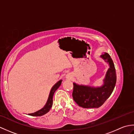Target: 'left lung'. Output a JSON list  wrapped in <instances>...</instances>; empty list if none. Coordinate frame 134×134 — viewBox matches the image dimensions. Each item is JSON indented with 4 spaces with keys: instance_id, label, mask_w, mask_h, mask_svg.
Returning a JSON list of instances; mask_svg holds the SVG:
<instances>
[{
    "instance_id": "8db88e82",
    "label": "left lung",
    "mask_w": 134,
    "mask_h": 134,
    "mask_svg": "<svg viewBox=\"0 0 134 134\" xmlns=\"http://www.w3.org/2000/svg\"><path fill=\"white\" fill-rule=\"evenodd\" d=\"M101 57L109 64L103 86L96 88L73 83L72 96L74 100L79 107L84 108L100 107L109 97L114 89L116 82L114 64L108 53H105Z\"/></svg>"
}]
</instances>
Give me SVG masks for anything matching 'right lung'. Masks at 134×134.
I'll return each instance as SVG.
<instances>
[{"instance_id": "obj_1", "label": "right lung", "mask_w": 134, "mask_h": 134, "mask_svg": "<svg viewBox=\"0 0 134 134\" xmlns=\"http://www.w3.org/2000/svg\"><path fill=\"white\" fill-rule=\"evenodd\" d=\"M62 80L59 81L52 87V89L51 90V92L49 93V97H48L47 104H45V107L43 108H42L41 109L39 110L38 111H37V112L33 113H30V114H28V115L30 116H41L45 115V113H47V112H49L51 107L52 106L53 96L54 94V93H55V91L58 89L59 87L60 86V85L62 83Z\"/></svg>"}]
</instances>
